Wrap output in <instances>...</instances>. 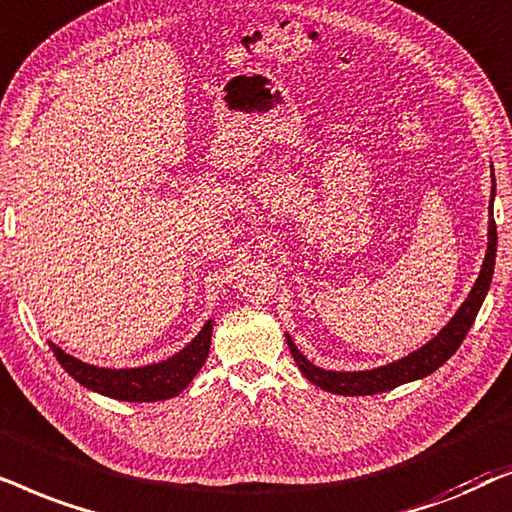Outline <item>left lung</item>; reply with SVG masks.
<instances>
[{
	"instance_id": "left-lung-1",
	"label": "left lung",
	"mask_w": 512,
	"mask_h": 512,
	"mask_svg": "<svg viewBox=\"0 0 512 512\" xmlns=\"http://www.w3.org/2000/svg\"><path fill=\"white\" fill-rule=\"evenodd\" d=\"M492 182H494V173H492ZM492 201H494V187H492ZM492 201H489V210H492ZM494 260H496V222L489 220L487 255H485V262H482L480 276L478 281H475L473 290H470L466 302L459 306V311L454 313V318L438 332V337H433L431 342L410 353V356L395 360L391 365L377 367V370L332 372L309 363V360L302 356V351L297 349L295 342H292L290 335H285L292 358H295L297 367L302 370V374L311 381V384H316L320 388H325V391L337 393V395H374V393L391 391V388L407 384V381L428 377V374L438 370L442 363H447V360L454 356V351L459 349L463 339H466L470 325H473L482 302H485L489 283H492Z\"/></svg>"
}]
</instances>
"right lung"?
<instances>
[{"label": "right lung", "instance_id": "add662e5", "mask_svg": "<svg viewBox=\"0 0 512 512\" xmlns=\"http://www.w3.org/2000/svg\"><path fill=\"white\" fill-rule=\"evenodd\" d=\"M213 337V320L201 327V332L173 358L145 367H128V370H112V367H95L81 363L60 346L51 344L53 356L65 367V372L79 381L81 386L91 388L100 395H109L114 400L126 403H156V400L173 398L192 384V379L206 363Z\"/></svg>", "mask_w": 512, "mask_h": 512}]
</instances>
